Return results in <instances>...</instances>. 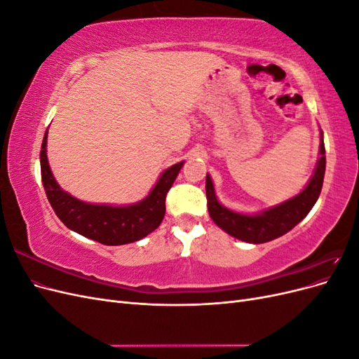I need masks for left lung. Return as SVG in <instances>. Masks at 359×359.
Instances as JSON below:
<instances>
[{"instance_id":"1","label":"left lung","mask_w":359,"mask_h":359,"mask_svg":"<svg viewBox=\"0 0 359 359\" xmlns=\"http://www.w3.org/2000/svg\"><path fill=\"white\" fill-rule=\"evenodd\" d=\"M319 154L320 156L311 178L297 196L253 214L238 212L222 205L215 194L214 182L210 173H206L205 190L206 199H208V212L212 222L226 233L250 244L268 243L287 233L310 212L314 203L319 199L325 177V165H327L322 130Z\"/></svg>"}]
</instances>
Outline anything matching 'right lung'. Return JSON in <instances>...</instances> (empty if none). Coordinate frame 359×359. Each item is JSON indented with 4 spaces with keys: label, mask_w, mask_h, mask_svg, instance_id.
Listing matches in <instances>:
<instances>
[{
    "label": "right lung",
    "mask_w": 359,
    "mask_h": 359,
    "mask_svg": "<svg viewBox=\"0 0 359 359\" xmlns=\"http://www.w3.org/2000/svg\"><path fill=\"white\" fill-rule=\"evenodd\" d=\"M48 132L40 151L41 182L48 201L58 219L70 231L104 245H123L142 240L160 226L166 211V194L177 180L184 161L161 172L148 196L130 205H107L83 202L60 187L50 170L48 154Z\"/></svg>",
    "instance_id": "obj_1"
}]
</instances>
